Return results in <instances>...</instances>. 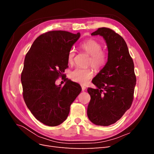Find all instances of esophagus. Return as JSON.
I'll return each mask as SVG.
<instances>
[{"label": "esophagus", "instance_id": "obj_1", "mask_svg": "<svg viewBox=\"0 0 154 154\" xmlns=\"http://www.w3.org/2000/svg\"><path fill=\"white\" fill-rule=\"evenodd\" d=\"M82 91H84L85 89H86V87L84 86V85H82Z\"/></svg>", "mask_w": 154, "mask_h": 154}]
</instances>
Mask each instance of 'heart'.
I'll return each instance as SVG.
<instances>
[{
    "instance_id": "b5f03b06",
    "label": "heart",
    "mask_w": 154,
    "mask_h": 154,
    "mask_svg": "<svg viewBox=\"0 0 154 154\" xmlns=\"http://www.w3.org/2000/svg\"><path fill=\"white\" fill-rule=\"evenodd\" d=\"M82 49L87 54L90 55L88 64L91 65L96 69L103 67L107 61V54L102 51V45L98 42L88 39L82 42L80 45ZM75 51L73 49H70L67 54V61L69 64H72ZM94 72L91 69H82L77 67L71 72V78L74 82L85 84L93 77Z\"/></svg>"
}]
</instances>
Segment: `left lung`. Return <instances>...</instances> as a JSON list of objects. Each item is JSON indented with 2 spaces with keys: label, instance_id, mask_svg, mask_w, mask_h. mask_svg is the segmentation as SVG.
<instances>
[{
  "label": "left lung",
  "instance_id": "8db88e82",
  "mask_svg": "<svg viewBox=\"0 0 154 154\" xmlns=\"http://www.w3.org/2000/svg\"><path fill=\"white\" fill-rule=\"evenodd\" d=\"M91 35L104 38L108 60L92 80L97 88L87 89L91 96L87 116L96 125L109 126L118 121L132 105L136 83L134 65L125 40L114 31L101 27Z\"/></svg>",
  "mask_w": 154,
  "mask_h": 154
}]
</instances>
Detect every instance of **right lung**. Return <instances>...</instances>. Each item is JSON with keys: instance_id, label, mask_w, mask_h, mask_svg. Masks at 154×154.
<instances>
[{"instance_id": "right-lung-1", "label": "right lung", "mask_w": 154, "mask_h": 154, "mask_svg": "<svg viewBox=\"0 0 154 154\" xmlns=\"http://www.w3.org/2000/svg\"><path fill=\"white\" fill-rule=\"evenodd\" d=\"M80 37V32L49 31L34 41L26 55L21 74L23 97L32 115L45 125L62 123L82 91L78 83L70 80L63 87L55 83L60 76H64L68 53Z\"/></svg>"}]
</instances>
